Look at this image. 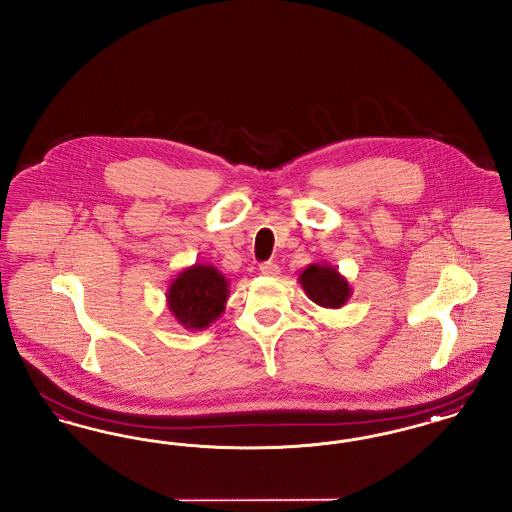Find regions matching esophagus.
Masks as SVG:
<instances>
[{"label": "esophagus", "mask_w": 512, "mask_h": 512, "mask_svg": "<svg viewBox=\"0 0 512 512\" xmlns=\"http://www.w3.org/2000/svg\"><path fill=\"white\" fill-rule=\"evenodd\" d=\"M259 270H261V274H265V276H276V274L280 272V267H278L276 263H272V261H267V263L259 265Z\"/></svg>", "instance_id": "esophagus-1"}]
</instances>
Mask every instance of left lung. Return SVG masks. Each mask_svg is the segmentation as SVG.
<instances>
[{"label":"left lung","mask_w":512,"mask_h":512,"mask_svg":"<svg viewBox=\"0 0 512 512\" xmlns=\"http://www.w3.org/2000/svg\"><path fill=\"white\" fill-rule=\"evenodd\" d=\"M297 280L307 297L324 309H340L353 295L347 278L328 263H311L299 272Z\"/></svg>","instance_id":"1"}]
</instances>
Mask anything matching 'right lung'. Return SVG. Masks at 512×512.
<instances>
[{
  "label": "right lung",
  "mask_w": 512,
  "mask_h": 512,
  "mask_svg": "<svg viewBox=\"0 0 512 512\" xmlns=\"http://www.w3.org/2000/svg\"><path fill=\"white\" fill-rule=\"evenodd\" d=\"M230 295L228 278L209 263H195L172 278L167 307L174 320L190 330H205L224 313Z\"/></svg>",
  "instance_id": "obj_1"
}]
</instances>
